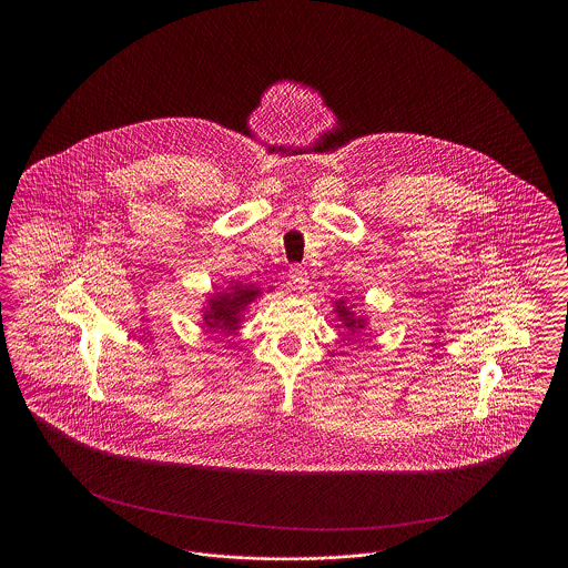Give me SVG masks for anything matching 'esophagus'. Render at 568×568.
<instances>
[{
  "mask_svg": "<svg viewBox=\"0 0 568 568\" xmlns=\"http://www.w3.org/2000/svg\"><path fill=\"white\" fill-rule=\"evenodd\" d=\"M290 283H292V287L296 292H304L306 285H308V274H306L304 268H300V266H292L290 268Z\"/></svg>",
  "mask_w": 568,
  "mask_h": 568,
  "instance_id": "1",
  "label": "esophagus"
}]
</instances>
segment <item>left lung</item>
<instances>
[{
    "mask_svg": "<svg viewBox=\"0 0 568 568\" xmlns=\"http://www.w3.org/2000/svg\"><path fill=\"white\" fill-rule=\"evenodd\" d=\"M336 313H338V317H341V322L345 324V327L349 329V332H357V329H362L364 325H366V320L364 317H355L352 311L345 306V302L343 300H338L336 302V308H334Z\"/></svg>",
    "mask_w": 568,
    "mask_h": 568,
    "instance_id": "8db88e82",
    "label": "left lung"
}]
</instances>
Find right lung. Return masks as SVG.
Segmentation results:
<instances>
[{
    "instance_id": "obj_1",
    "label": "right lung",
    "mask_w": 568,
    "mask_h": 568,
    "mask_svg": "<svg viewBox=\"0 0 568 568\" xmlns=\"http://www.w3.org/2000/svg\"><path fill=\"white\" fill-rule=\"evenodd\" d=\"M262 292L253 285H232L227 287V292H219L209 297V304L204 308V325L211 332H225L232 334L234 329L241 327V317L243 311L260 296Z\"/></svg>"
}]
</instances>
